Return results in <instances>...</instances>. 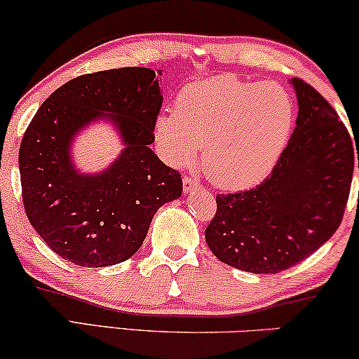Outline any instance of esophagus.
Here are the masks:
<instances>
[{
  "label": "esophagus",
  "mask_w": 359,
  "mask_h": 359,
  "mask_svg": "<svg viewBox=\"0 0 359 359\" xmlns=\"http://www.w3.org/2000/svg\"><path fill=\"white\" fill-rule=\"evenodd\" d=\"M183 184H184V193H191V191H196L199 188V181L193 178V176H184Z\"/></svg>",
  "instance_id": "esophagus-1"
}]
</instances>
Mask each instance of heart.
Returning <instances> with one entry per match:
<instances>
[{"instance_id": "obj_1", "label": "heart", "mask_w": 359, "mask_h": 359, "mask_svg": "<svg viewBox=\"0 0 359 359\" xmlns=\"http://www.w3.org/2000/svg\"><path fill=\"white\" fill-rule=\"evenodd\" d=\"M287 91L274 83L217 75L189 83L175 112L158 116L155 142L175 166H189L203 150L204 175L220 189L238 191L266 178L292 127Z\"/></svg>"}]
</instances>
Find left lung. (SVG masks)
Returning a JSON list of instances; mask_svg holds the SVG:
<instances>
[{
	"mask_svg": "<svg viewBox=\"0 0 359 359\" xmlns=\"http://www.w3.org/2000/svg\"><path fill=\"white\" fill-rule=\"evenodd\" d=\"M291 83L296 129L271 175L253 189L217 194L205 229L210 252L242 271L274 274L311 257L340 227L350 196L356 160L348 129L309 83Z\"/></svg>",
	"mask_w": 359,
	"mask_h": 359,
	"instance_id": "left-lung-1",
	"label": "left lung"
}]
</instances>
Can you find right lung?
Masks as SVG:
<instances>
[{
  "instance_id": "add662e5",
  "label": "right lung",
  "mask_w": 359,
  "mask_h": 359,
  "mask_svg": "<svg viewBox=\"0 0 359 359\" xmlns=\"http://www.w3.org/2000/svg\"><path fill=\"white\" fill-rule=\"evenodd\" d=\"M161 102L154 70L114 68L73 78L32 117L19 149L22 203L29 222L62 258L86 268L126 262L142 247L156 210L183 193L181 175L150 149ZM100 118L118 127L126 147L107 170L78 174L72 137Z\"/></svg>"
}]
</instances>
